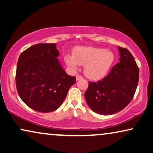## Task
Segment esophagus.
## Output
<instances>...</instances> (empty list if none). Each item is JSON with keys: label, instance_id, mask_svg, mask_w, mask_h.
Returning <instances> with one entry per match:
<instances>
[{"label": "esophagus", "instance_id": "34e87169", "mask_svg": "<svg viewBox=\"0 0 153 153\" xmlns=\"http://www.w3.org/2000/svg\"><path fill=\"white\" fill-rule=\"evenodd\" d=\"M82 77L81 76H79V75H76V80L77 81V80H79V79H82Z\"/></svg>", "mask_w": 153, "mask_h": 153}]
</instances>
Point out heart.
Instances as JSON below:
<instances>
[{"instance_id": "1", "label": "heart", "mask_w": 153, "mask_h": 153, "mask_svg": "<svg viewBox=\"0 0 153 153\" xmlns=\"http://www.w3.org/2000/svg\"><path fill=\"white\" fill-rule=\"evenodd\" d=\"M115 60L112 51L102 48L79 47L74 50L73 56H65L69 67L77 69L84 65V74L91 79H102L107 74Z\"/></svg>"}]
</instances>
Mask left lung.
<instances>
[{
    "label": "left lung",
    "mask_w": 153,
    "mask_h": 153,
    "mask_svg": "<svg viewBox=\"0 0 153 153\" xmlns=\"http://www.w3.org/2000/svg\"><path fill=\"white\" fill-rule=\"evenodd\" d=\"M119 63L102 80L89 82L84 97L89 108L103 115L117 113L133 99L139 80V68L128 50L118 47Z\"/></svg>",
    "instance_id": "1"
}]
</instances>
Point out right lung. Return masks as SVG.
Listing matches in <instances>:
<instances>
[{
    "mask_svg": "<svg viewBox=\"0 0 153 153\" xmlns=\"http://www.w3.org/2000/svg\"><path fill=\"white\" fill-rule=\"evenodd\" d=\"M55 43H40L20 55L16 84L26 105L41 113L56 111L63 103L76 77L70 76L59 61Z\"/></svg>",
    "mask_w": 153,
    "mask_h": 153,
    "instance_id": "add662e5",
    "label": "right lung"
}]
</instances>
